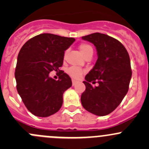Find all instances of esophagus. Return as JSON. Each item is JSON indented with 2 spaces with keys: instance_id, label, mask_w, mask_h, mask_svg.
Returning <instances> with one entry per match:
<instances>
[{
  "instance_id": "34e87169",
  "label": "esophagus",
  "mask_w": 149,
  "mask_h": 149,
  "mask_svg": "<svg viewBox=\"0 0 149 149\" xmlns=\"http://www.w3.org/2000/svg\"><path fill=\"white\" fill-rule=\"evenodd\" d=\"M77 83H78L77 81L73 80H73H72V84H73V86H75V85H76V84H77Z\"/></svg>"
}]
</instances>
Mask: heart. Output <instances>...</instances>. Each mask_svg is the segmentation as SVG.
<instances>
[{"instance_id":"obj_1","label":"heart","mask_w":149,"mask_h":149,"mask_svg":"<svg viewBox=\"0 0 149 149\" xmlns=\"http://www.w3.org/2000/svg\"><path fill=\"white\" fill-rule=\"evenodd\" d=\"M79 49H80L81 52L84 57L86 56L87 55L90 53L93 54V48L90 45L86 44V43H81L79 45ZM68 73L70 77H72L74 79H79L84 73V70L81 69L78 67H75V66H72V67L69 68L68 69Z\"/></svg>"}]
</instances>
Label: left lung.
<instances>
[{"instance_id":"1","label":"left lung","mask_w":149,"mask_h":149,"mask_svg":"<svg viewBox=\"0 0 149 149\" xmlns=\"http://www.w3.org/2000/svg\"><path fill=\"white\" fill-rule=\"evenodd\" d=\"M96 47L98 59L86 76L81 102L85 109L98 116L113 112L127 93L132 76L128 52L120 41L101 33L82 37ZM97 82L93 87L91 82Z\"/></svg>"}]
</instances>
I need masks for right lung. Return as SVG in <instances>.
<instances>
[{"label":"right lung","instance_id":"1","mask_svg":"<svg viewBox=\"0 0 149 149\" xmlns=\"http://www.w3.org/2000/svg\"><path fill=\"white\" fill-rule=\"evenodd\" d=\"M74 41L72 37L45 33L29 40L21 48L15 70L16 88L26 107L35 116L45 118L61 109L64 91L72 81L59 68L65 50ZM52 70L60 73L58 81L49 76Z\"/></svg>","mask_w":149,"mask_h":149}]
</instances>
